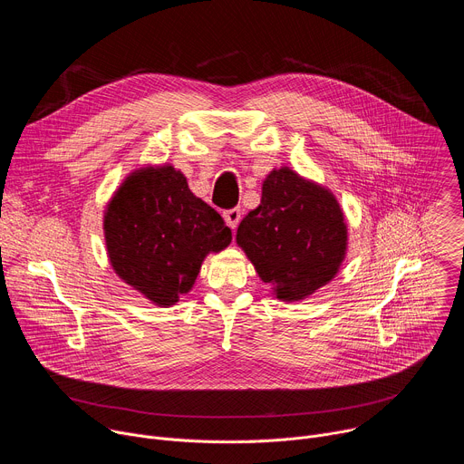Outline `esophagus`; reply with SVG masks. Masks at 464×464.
Here are the masks:
<instances>
[{"mask_svg":"<svg viewBox=\"0 0 464 464\" xmlns=\"http://www.w3.org/2000/svg\"><path fill=\"white\" fill-rule=\"evenodd\" d=\"M224 220H226V224H227L231 229H237V226H238V222H240V209L224 211Z\"/></svg>","mask_w":464,"mask_h":464,"instance_id":"esophagus-1","label":"esophagus"}]
</instances>
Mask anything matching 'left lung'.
<instances>
[{
	"label": "left lung",
	"mask_w": 464,
	"mask_h": 464,
	"mask_svg": "<svg viewBox=\"0 0 464 464\" xmlns=\"http://www.w3.org/2000/svg\"><path fill=\"white\" fill-rule=\"evenodd\" d=\"M237 244L272 294L294 303L336 277L349 226L333 190L285 165L264 178L260 204L242 218Z\"/></svg>",
	"instance_id": "left-lung-1"
}]
</instances>
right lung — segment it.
I'll use <instances>...</instances> for the list:
<instances>
[{
    "mask_svg": "<svg viewBox=\"0 0 464 464\" xmlns=\"http://www.w3.org/2000/svg\"><path fill=\"white\" fill-rule=\"evenodd\" d=\"M102 229L117 277L161 308L188 294L206 256L233 238L224 218L169 163L131 170L106 204Z\"/></svg>",
    "mask_w": 464,
    "mask_h": 464,
    "instance_id": "right-lung-1",
    "label": "right lung"
}]
</instances>
